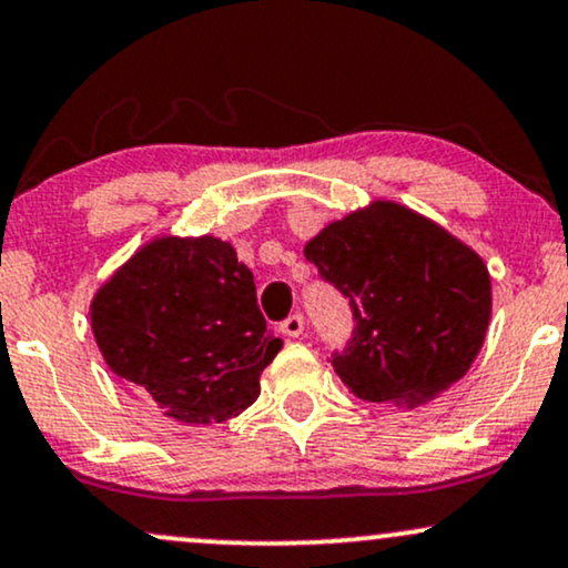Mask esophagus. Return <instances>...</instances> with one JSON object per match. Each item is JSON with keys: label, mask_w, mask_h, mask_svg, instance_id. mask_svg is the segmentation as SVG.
<instances>
[{"label": "esophagus", "mask_w": 568, "mask_h": 568, "mask_svg": "<svg viewBox=\"0 0 568 568\" xmlns=\"http://www.w3.org/2000/svg\"><path fill=\"white\" fill-rule=\"evenodd\" d=\"M280 331H283L285 336H291V338H298L304 334V315H291V317H285L283 323H280Z\"/></svg>", "instance_id": "1"}]
</instances>
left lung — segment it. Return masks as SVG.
<instances>
[{
    "instance_id": "left-lung-1",
    "label": "left lung",
    "mask_w": 568,
    "mask_h": 568,
    "mask_svg": "<svg viewBox=\"0 0 568 568\" xmlns=\"http://www.w3.org/2000/svg\"><path fill=\"white\" fill-rule=\"evenodd\" d=\"M304 256L349 298L355 331L331 366L361 400L414 408L470 371L491 321V277L440 224L376 200L331 221Z\"/></svg>"
}]
</instances>
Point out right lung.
Instances as JSON below:
<instances>
[{"instance_id": "right-lung-1", "label": "right lung", "mask_w": 568, "mask_h": 568, "mask_svg": "<svg viewBox=\"0 0 568 568\" xmlns=\"http://www.w3.org/2000/svg\"><path fill=\"white\" fill-rule=\"evenodd\" d=\"M106 366L184 425H221L256 400L283 338L266 331L253 272L213 234L149 240L90 302Z\"/></svg>"}]
</instances>
